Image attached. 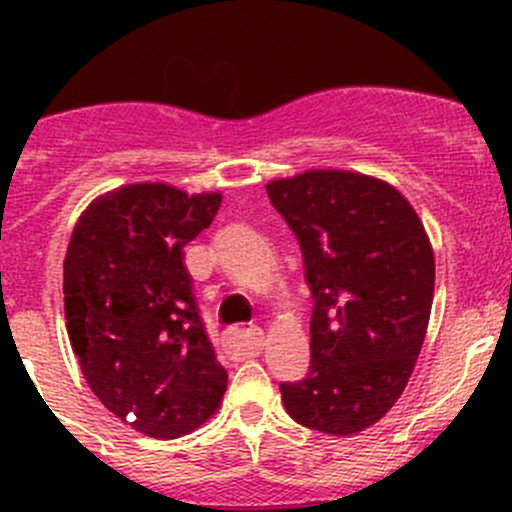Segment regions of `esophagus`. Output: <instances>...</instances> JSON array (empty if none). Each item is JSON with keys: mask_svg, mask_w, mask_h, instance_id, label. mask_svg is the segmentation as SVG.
<instances>
[{"mask_svg": "<svg viewBox=\"0 0 512 512\" xmlns=\"http://www.w3.org/2000/svg\"><path fill=\"white\" fill-rule=\"evenodd\" d=\"M265 344V334L260 327H247V329H232L227 332V349L235 359H247V356H257L262 352Z\"/></svg>", "mask_w": 512, "mask_h": 512, "instance_id": "1", "label": "esophagus"}]
</instances>
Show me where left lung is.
Instances as JSON below:
<instances>
[{
  "label": "left lung",
  "mask_w": 512,
  "mask_h": 512,
  "mask_svg": "<svg viewBox=\"0 0 512 512\" xmlns=\"http://www.w3.org/2000/svg\"><path fill=\"white\" fill-rule=\"evenodd\" d=\"M299 240L314 309L309 371L280 384L287 414L354 436L404 394L431 317L433 250L409 200L371 175L307 170L267 185Z\"/></svg>",
  "instance_id": "left-lung-1"
}]
</instances>
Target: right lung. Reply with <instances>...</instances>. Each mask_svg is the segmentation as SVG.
<instances>
[{
    "mask_svg": "<svg viewBox=\"0 0 512 512\" xmlns=\"http://www.w3.org/2000/svg\"><path fill=\"white\" fill-rule=\"evenodd\" d=\"M220 203V193L123 185L81 213L66 250V329L81 371L111 414L151 438L198 428L227 389L183 262Z\"/></svg>",
    "mask_w": 512,
    "mask_h": 512,
    "instance_id": "1",
    "label": "right lung"
}]
</instances>
